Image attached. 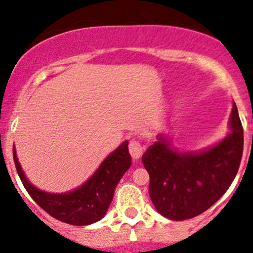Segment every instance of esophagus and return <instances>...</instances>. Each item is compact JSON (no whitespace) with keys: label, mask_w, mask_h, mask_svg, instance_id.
<instances>
[{"label":"esophagus","mask_w":253,"mask_h":253,"mask_svg":"<svg viewBox=\"0 0 253 253\" xmlns=\"http://www.w3.org/2000/svg\"><path fill=\"white\" fill-rule=\"evenodd\" d=\"M129 152L130 155H131L132 160H139L142 156V153H144V147L140 144V141H137V140H131L129 144Z\"/></svg>","instance_id":"1"}]
</instances>
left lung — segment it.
Masks as SVG:
<instances>
[{"instance_id": "left-lung-1", "label": "left lung", "mask_w": 253, "mask_h": 253, "mask_svg": "<svg viewBox=\"0 0 253 253\" xmlns=\"http://www.w3.org/2000/svg\"><path fill=\"white\" fill-rule=\"evenodd\" d=\"M229 126L230 132L222 141L199 152H180L161 134L142 155L150 174V197L163 217L190 219L225 194L238 173L244 150V130L235 102Z\"/></svg>"}]
</instances>
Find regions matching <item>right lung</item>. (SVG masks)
I'll list each match as a JSON object with an SVG mask.
<instances>
[{
  "instance_id": "obj_1",
  "label": "right lung",
  "mask_w": 253,
  "mask_h": 253,
  "mask_svg": "<svg viewBox=\"0 0 253 253\" xmlns=\"http://www.w3.org/2000/svg\"><path fill=\"white\" fill-rule=\"evenodd\" d=\"M13 160L18 175L31 199L49 215L72 225H88L102 219L113 199L117 184L131 166L127 141H124L106 157L82 186L64 194H52L38 189L28 180L14 147Z\"/></svg>"
}]
</instances>
